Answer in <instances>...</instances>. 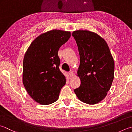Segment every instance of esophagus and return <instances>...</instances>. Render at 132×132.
I'll use <instances>...</instances> for the list:
<instances>
[{
  "label": "esophagus",
  "mask_w": 132,
  "mask_h": 132,
  "mask_svg": "<svg viewBox=\"0 0 132 132\" xmlns=\"http://www.w3.org/2000/svg\"><path fill=\"white\" fill-rule=\"evenodd\" d=\"M69 77H70V78H72V77L73 76V72L72 71L69 72Z\"/></svg>",
  "instance_id": "obj_1"
}]
</instances>
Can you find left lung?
<instances>
[{
    "label": "left lung",
    "mask_w": 132,
    "mask_h": 132,
    "mask_svg": "<svg viewBox=\"0 0 132 132\" xmlns=\"http://www.w3.org/2000/svg\"><path fill=\"white\" fill-rule=\"evenodd\" d=\"M78 45L80 65L79 87L74 89L79 100L89 105L102 101L114 79V62L105 39L94 32L76 30L72 34Z\"/></svg>",
    "instance_id": "1"
}]
</instances>
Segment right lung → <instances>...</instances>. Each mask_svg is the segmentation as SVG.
Listing matches in <instances>:
<instances>
[{
    "label": "right lung",
    "instance_id": "right-lung-1",
    "mask_svg": "<svg viewBox=\"0 0 132 132\" xmlns=\"http://www.w3.org/2000/svg\"><path fill=\"white\" fill-rule=\"evenodd\" d=\"M70 37L69 31H48L37 37L24 54L23 85L29 95L39 104L56 102L65 85V77L59 69L58 51Z\"/></svg>",
    "mask_w": 132,
    "mask_h": 132
}]
</instances>
